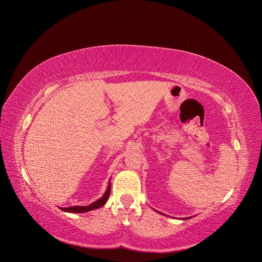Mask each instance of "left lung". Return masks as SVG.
Here are the masks:
<instances>
[{
  "mask_svg": "<svg viewBox=\"0 0 262 262\" xmlns=\"http://www.w3.org/2000/svg\"><path fill=\"white\" fill-rule=\"evenodd\" d=\"M186 219H189V217H185V220H186Z\"/></svg>",
  "mask_w": 262,
  "mask_h": 262,
  "instance_id": "left-lung-1",
  "label": "left lung"
}]
</instances>
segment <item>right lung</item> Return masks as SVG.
<instances>
[{
    "mask_svg": "<svg viewBox=\"0 0 262 262\" xmlns=\"http://www.w3.org/2000/svg\"><path fill=\"white\" fill-rule=\"evenodd\" d=\"M109 195H110V181L108 183V186H107V189L105 191L104 195L101 199H99L98 201L93 202L92 204H90L88 206H74V207H67V208H60V209L66 211V212H74V213L88 212V211H91V210H94V209L101 208L102 206H104L106 204Z\"/></svg>",
    "mask_w": 262,
    "mask_h": 262,
    "instance_id": "obj_1",
    "label": "right lung"
}]
</instances>
